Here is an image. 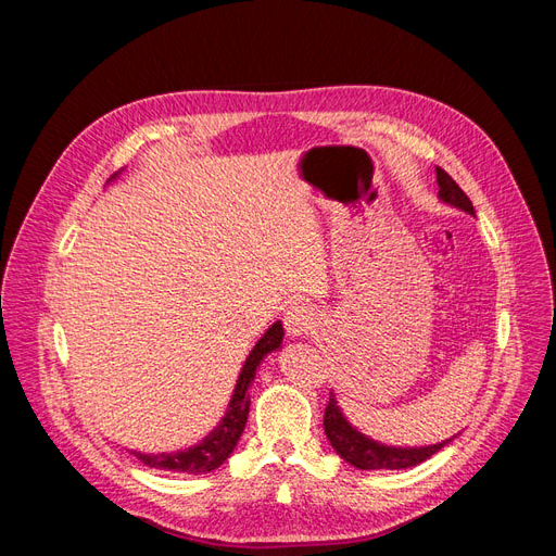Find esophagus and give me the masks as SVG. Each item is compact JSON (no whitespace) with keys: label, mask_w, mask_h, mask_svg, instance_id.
Masks as SVG:
<instances>
[{"label":"esophagus","mask_w":556,"mask_h":556,"mask_svg":"<svg viewBox=\"0 0 556 556\" xmlns=\"http://www.w3.org/2000/svg\"><path fill=\"white\" fill-rule=\"evenodd\" d=\"M282 325H285V331H288V336H304V333H311L317 325V315L313 308H308L306 304H292L288 306V311H285L282 315Z\"/></svg>","instance_id":"obj_1"}]
</instances>
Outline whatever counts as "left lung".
Instances as JSON below:
<instances>
[{
    "label": "left lung",
    "instance_id": "obj_1",
    "mask_svg": "<svg viewBox=\"0 0 556 556\" xmlns=\"http://www.w3.org/2000/svg\"><path fill=\"white\" fill-rule=\"evenodd\" d=\"M435 182H439V197L445 201V204L457 206L470 215H476L473 204H470L466 192L452 180V176L445 169H441V166H435ZM325 433H327L331 447L339 452L348 464H352L355 468H362V470L410 468V466L427 462L431 454H435L452 441V439H447L443 443L427 445V447H394V445L376 443L348 422L345 415L339 408V401H336L333 394H329V403L325 408Z\"/></svg>",
    "mask_w": 556,
    "mask_h": 556
}]
</instances>
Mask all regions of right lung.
<instances>
[{
    "label": "right lung",
    "mask_w": 556,
    "mask_h": 556,
    "mask_svg": "<svg viewBox=\"0 0 556 556\" xmlns=\"http://www.w3.org/2000/svg\"><path fill=\"white\" fill-rule=\"evenodd\" d=\"M113 178V176H111ZM282 325L274 323L268 327V331L257 341V345L252 348L250 357L245 359L241 376L237 380V387H233V394L229 401V408L223 417V422L217 425L204 441L182 450V452H162V454H143V452H131L141 464L150 468H160V470H174V473H211L223 462H227L229 454L237 447L241 433L248 422V410H250V394L248 387L255 380L257 366L262 359L268 355L271 350H278L282 343Z\"/></svg>",
    "instance_id": "add662e5"
}]
</instances>
